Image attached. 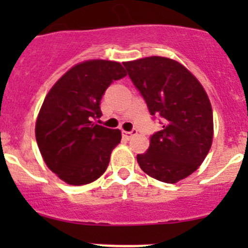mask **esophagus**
Masks as SVG:
<instances>
[{
	"mask_svg": "<svg viewBox=\"0 0 248 248\" xmlns=\"http://www.w3.org/2000/svg\"><path fill=\"white\" fill-rule=\"evenodd\" d=\"M135 134H137V130H135V129H133L131 131H123V138H124V139H126V140H129V139H131V138L134 137Z\"/></svg>",
	"mask_w": 248,
	"mask_h": 248,
	"instance_id": "esophagus-1",
	"label": "esophagus"
}]
</instances>
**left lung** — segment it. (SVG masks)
<instances>
[{"instance_id": "left-lung-1", "label": "left lung", "mask_w": 248, "mask_h": 248, "mask_svg": "<svg viewBox=\"0 0 248 248\" xmlns=\"http://www.w3.org/2000/svg\"><path fill=\"white\" fill-rule=\"evenodd\" d=\"M151 115L163 129L151 135L146 153L138 154L145 174L175 184L196 171L210 151L214 117L209 97L198 78L171 58L151 56L124 62Z\"/></svg>"}]
</instances>
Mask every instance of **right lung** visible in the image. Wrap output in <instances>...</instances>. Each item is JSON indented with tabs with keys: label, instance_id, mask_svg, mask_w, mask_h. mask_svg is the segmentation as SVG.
Listing matches in <instances>:
<instances>
[{
	"label": "right lung",
	"instance_id": "1",
	"mask_svg": "<svg viewBox=\"0 0 248 248\" xmlns=\"http://www.w3.org/2000/svg\"><path fill=\"white\" fill-rule=\"evenodd\" d=\"M126 76L119 62L91 59L73 65L48 92L36 122V140L46 165L69 185L91 184L109 165L120 143L119 129L94 123L113 80Z\"/></svg>",
	"mask_w": 248,
	"mask_h": 248
}]
</instances>
